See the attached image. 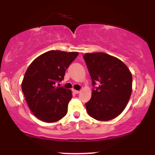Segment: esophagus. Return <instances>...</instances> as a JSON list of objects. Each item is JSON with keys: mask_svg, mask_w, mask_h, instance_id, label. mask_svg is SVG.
<instances>
[{"mask_svg": "<svg viewBox=\"0 0 155 155\" xmlns=\"http://www.w3.org/2000/svg\"><path fill=\"white\" fill-rule=\"evenodd\" d=\"M73 92H74L75 94H79V90H73Z\"/></svg>", "mask_w": 155, "mask_h": 155, "instance_id": "obj_1", "label": "esophagus"}]
</instances>
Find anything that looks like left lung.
I'll list each match as a JSON object with an SVG mask.
<instances>
[{"label": "left lung", "instance_id": "obj_1", "mask_svg": "<svg viewBox=\"0 0 155 155\" xmlns=\"http://www.w3.org/2000/svg\"><path fill=\"white\" fill-rule=\"evenodd\" d=\"M91 76V99L85 104L87 114L98 121H108L125 108L132 92L133 77L127 65L104 52L83 56ZM96 83L99 86L94 87Z\"/></svg>", "mask_w": 155, "mask_h": 155}]
</instances>
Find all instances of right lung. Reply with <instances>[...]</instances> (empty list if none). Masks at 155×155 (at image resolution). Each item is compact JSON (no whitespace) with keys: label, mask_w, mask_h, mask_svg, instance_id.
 Instances as JSON below:
<instances>
[{"label":"right lung","mask_w":155,"mask_h":155,"mask_svg":"<svg viewBox=\"0 0 155 155\" xmlns=\"http://www.w3.org/2000/svg\"><path fill=\"white\" fill-rule=\"evenodd\" d=\"M79 53L51 50L32 62L22 82V90L31 111L45 122H55L66 115L72 97L70 90L56 87Z\"/></svg>","instance_id":"add662e5"}]
</instances>
